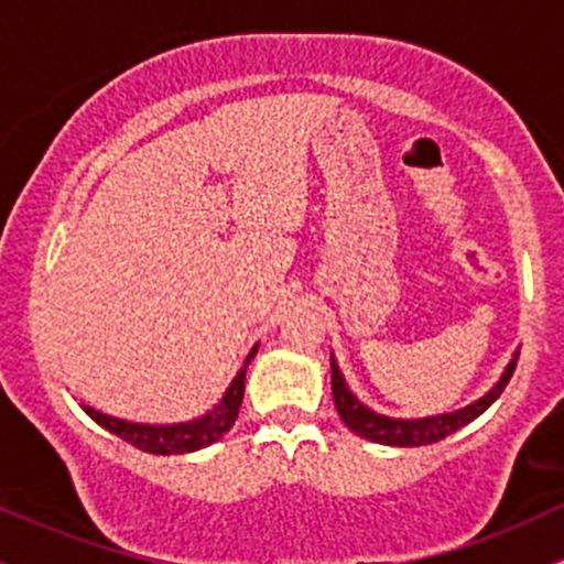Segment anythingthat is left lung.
<instances>
[{"label": "left lung", "instance_id": "obj_1", "mask_svg": "<svg viewBox=\"0 0 564 564\" xmlns=\"http://www.w3.org/2000/svg\"><path fill=\"white\" fill-rule=\"evenodd\" d=\"M517 357L511 359V365L506 367L500 381L491 387V391H486L481 400H476L473 405L462 408V411L454 413H443V416H430V419H413V422H402V419H387L378 416V413L367 411L361 402H357V397L351 394L343 381L340 370H337L335 359H332V397H335V408L340 413L343 424L348 426L351 432H357L359 437H367V441L383 443V446H430V443L443 441L452 432L462 430L465 424H470L473 419H478L497 397L502 394L506 383L511 381L513 370H517Z\"/></svg>", "mask_w": 564, "mask_h": 564}]
</instances>
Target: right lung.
Returning <instances> with one entry per match:
<instances>
[{"label": "right lung", "instance_id": "1", "mask_svg": "<svg viewBox=\"0 0 564 564\" xmlns=\"http://www.w3.org/2000/svg\"><path fill=\"white\" fill-rule=\"evenodd\" d=\"M253 354H257V346H253V351L248 354L246 365H242V370L235 376L232 387L227 389L224 400L218 402L210 413H205L203 419H194V422L153 426V424H132V422H123V419H112L108 413L94 411L91 405H83V411H86L94 422L102 424L105 430H110L112 435L132 443V446L140 448V452L162 454V456L197 452V448L210 446V443H216L218 437L227 435V432L232 430L237 411H240L242 391H246V367L248 361L253 359Z\"/></svg>", "mask_w": 564, "mask_h": 564}]
</instances>
